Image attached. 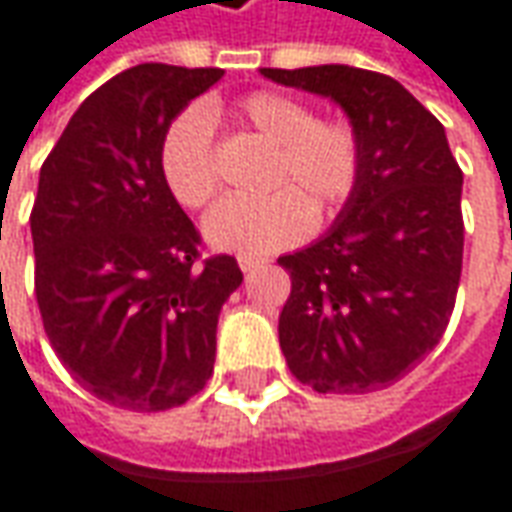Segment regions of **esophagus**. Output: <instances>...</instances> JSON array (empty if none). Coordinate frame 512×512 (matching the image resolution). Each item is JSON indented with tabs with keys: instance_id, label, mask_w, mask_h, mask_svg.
<instances>
[{
	"instance_id": "1",
	"label": "esophagus",
	"mask_w": 512,
	"mask_h": 512,
	"mask_svg": "<svg viewBox=\"0 0 512 512\" xmlns=\"http://www.w3.org/2000/svg\"><path fill=\"white\" fill-rule=\"evenodd\" d=\"M266 260L263 257H255V255H238V266L243 269V272H255V269H260Z\"/></svg>"
}]
</instances>
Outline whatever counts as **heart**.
Instances as JSON below:
<instances>
[{
    "label": "heart",
    "mask_w": 512,
    "mask_h": 512,
    "mask_svg": "<svg viewBox=\"0 0 512 512\" xmlns=\"http://www.w3.org/2000/svg\"><path fill=\"white\" fill-rule=\"evenodd\" d=\"M238 121L277 147L257 201H223L203 223L212 246L240 255H266L303 240L314 223L334 218L354 198L365 169V144L354 121L343 115L317 118L303 98L255 90L235 104ZM158 167L172 198L186 209L215 201L221 175L215 158L212 115L186 107L161 138Z\"/></svg>",
    "instance_id": "obj_1"
}]
</instances>
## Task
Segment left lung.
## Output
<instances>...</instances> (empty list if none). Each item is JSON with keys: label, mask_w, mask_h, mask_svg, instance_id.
<instances>
[{"label": "left lung", "mask_w": 512, "mask_h": 512, "mask_svg": "<svg viewBox=\"0 0 512 512\" xmlns=\"http://www.w3.org/2000/svg\"><path fill=\"white\" fill-rule=\"evenodd\" d=\"M266 79L334 98L357 124L365 169L326 238L277 263L286 365L317 394H368L425 360L462 277V169L439 118L397 79L348 64L263 67Z\"/></svg>", "instance_id": "obj_1"}]
</instances>
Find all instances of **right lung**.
I'll return each instance as SVG.
<instances>
[{
	"label": "right lung",
	"instance_id": "add662e5",
	"mask_svg": "<svg viewBox=\"0 0 512 512\" xmlns=\"http://www.w3.org/2000/svg\"><path fill=\"white\" fill-rule=\"evenodd\" d=\"M221 67L138 64L81 101L42 164L30 212L45 334L84 391L169 411L215 368L218 314L243 274L203 255L158 167L161 138Z\"/></svg>",
	"mask_w": 512,
	"mask_h": 512
}]
</instances>
